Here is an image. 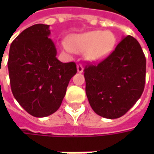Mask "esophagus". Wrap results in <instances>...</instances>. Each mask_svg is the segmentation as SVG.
Masks as SVG:
<instances>
[{
  "label": "esophagus",
  "mask_w": 154,
  "mask_h": 154,
  "mask_svg": "<svg viewBox=\"0 0 154 154\" xmlns=\"http://www.w3.org/2000/svg\"><path fill=\"white\" fill-rule=\"evenodd\" d=\"M83 66L81 65V64H78L77 65V71H78V73H82L83 72Z\"/></svg>",
  "instance_id": "1"
}]
</instances>
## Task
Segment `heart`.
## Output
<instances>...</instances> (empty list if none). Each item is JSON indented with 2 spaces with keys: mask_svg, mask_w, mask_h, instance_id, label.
Wrapping results in <instances>:
<instances>
[{
  "mask_svg": "<svg viewBox=\"0 0 154 154\" xmlns=\"http://www.w3.org/2000/svg\"><path fill=\"white\" fill-rule=\"evenodd\" d=\"M115 41L114 35L109 32L91 31L71 37L66 50L78 53L86 51V56L89 60L100 61L110 54Z\"/></svg>",
  "mask_w": 154,
  "mask_h": 154,
  "instance_id": "1",
  "label": "heart"
}]
</instances>
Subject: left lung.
<instances>
[{
	"label": "left lung",
	"mask_w": 154,
	"mask_h": 154,
	"mask_svg": "<svg viewBox=\"0 0 154 154\" xmlns=\"http://www.w3.org/2000/svg\"><path fill=\"white\" fill-rule=\"evenodd\" d=\"M86 93L95 113L109 119L126 114L140 98L146 81V57L139 42L127 36L98 64L84 69Z\"/></svg>",
	"instance_id": "left-lung-1"
}]
</instances>
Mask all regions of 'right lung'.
<instances>
[{"mask_svg":"<svg viewBox=\"0 0 154 154\" xmlns=\"http://www.w3.org/2000/svg\"><path fill=\"white\" fill-rule=\"evenodd\" d=\"M50 26L28 27L12 42L8 67L11 90L30 115L45 117L61 106L69 80L77 73L75 62L63 63L49 38Z\"/></svg>","mask_w":154,"mask_h":154,"instance_id":"1","label":"right lung"}]
</instances>
